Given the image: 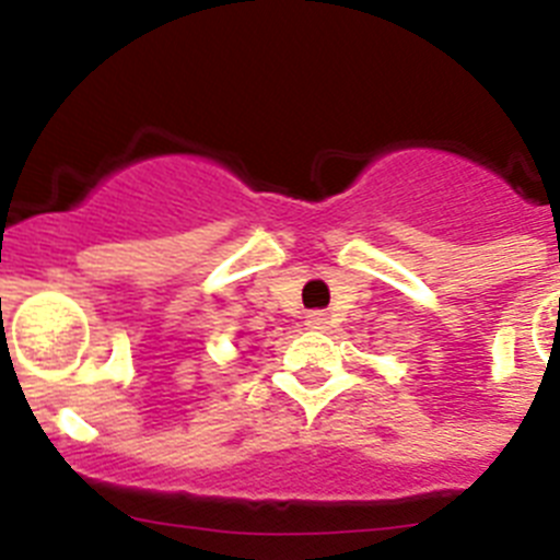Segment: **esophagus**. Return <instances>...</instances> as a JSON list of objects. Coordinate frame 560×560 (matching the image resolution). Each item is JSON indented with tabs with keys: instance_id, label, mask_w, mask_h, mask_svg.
<instances>
[{
	"instance_id": "esophagus-1",
	"label": "esophagus",
	"mask_w": 560,
	"mask_h": 560,
	"mask_svg": "<svg viewBox=\"0 0 560 560\" xmlns=\"http://www.w3.org/2000/svg\"><path fill=\"white\" fill-rule=\"evenodd\" d=\"M306 326L315 331H324L326 326H329V317H326V312H310V315H306Z\"/></svg>"
}]
</instances>
